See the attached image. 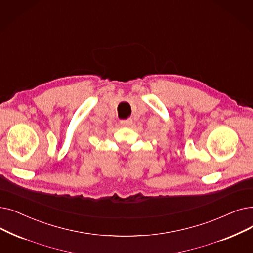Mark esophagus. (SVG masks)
Wrapping results in <instances>:
<instances>
[{
  "label": "esophagus",
  "mask_w": 253,
  "mask_h": 253,
  "mask_svg": "<svg viewBox=\"0 0 253 253\" xmlns=\"http://www.w3.org/2000/svg\"><path fill=\"white\" fill-rule=\"evenodd\" d=\"M131 124H132V120H131V119L121 121V125H122V126H129Z\"/></svg>",
  "instance_id": "1"
}]
</instances>
